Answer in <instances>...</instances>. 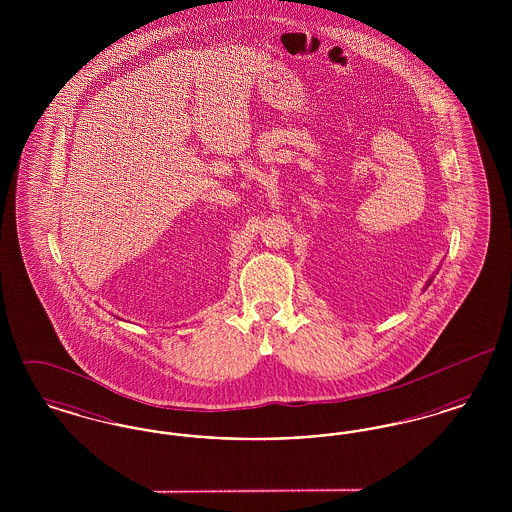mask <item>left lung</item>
Instances as JSON below:
<instances>
[{
    "mask_svg": "<svg viewBox=\"0 0 512 512\" xmlns=\"http://www.w3.org/2000/svg\"><path fill=\"white\" fill-rule=\"evenodd\" d=\"M430 282H432V280H428V284H430Z\"/></svg>",
    "mask_w": 512,
    "mask_h": 512,
    "instance_id": "1",
    "label": "left lung"
}]
</instances>
